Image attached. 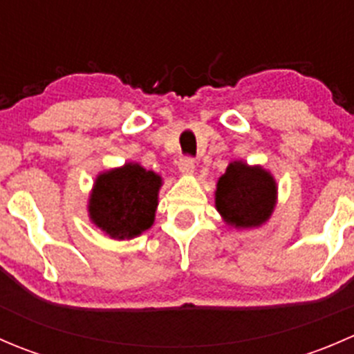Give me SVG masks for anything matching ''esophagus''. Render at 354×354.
<instances>
[{
  "label": "esophagus",
  "mask_w": 354,
  "mask_h": 354,
  "mask_svg": "<svg viewBox=\"0 0 354 354\" xmlns=\"http://www.w3.org/2000/svg\"><path fill=\"white\" fill-rule=\"evenodd\" d=\"M178 169H180V173L185 174V176H190V174L195 173L194 160L188 159V157H181L180 162H178Z\"/></svg>",
  "instance_id": "34e87169"
}]
</instances>
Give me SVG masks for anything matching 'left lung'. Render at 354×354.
I'll list each match as a JSON object with an SVG mask.
<instances>
[{"mask_svg": "<svg viewBox=\"0 0 354 354\" xmlns=\"http://www.w3.org/2000/svg\"><path fill=\"white\" fill-rule=\"evenodd\" d=\"M216 210L227 227L253 230L266 224L277 205V183L269 169L245 160L227 164L226 173L217 180Z\"/></svg>", "mask_w": 354, "mask_h": 354, "instance_id": "obj_1", "label": "left lung"}]
</instances>
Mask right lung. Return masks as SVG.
I'll return each instance as SVG.
<instances>
[{
	"label": "right lung",
	"instance_id": "obj_1",
	"mask_svg": "<svg viewBox=\"0 0 354 354\" xmlns=\"http://www.w3.org/2000/svg\"><path fill=\"white\" fill-rule=\"evenodd\" d=\"M162 176L138 162H124L95 176L88 219L113 240H133L152 227Z\"/></svg>",
	"mask_w": 354,
	"mask_h": 354
}]
</instances>
